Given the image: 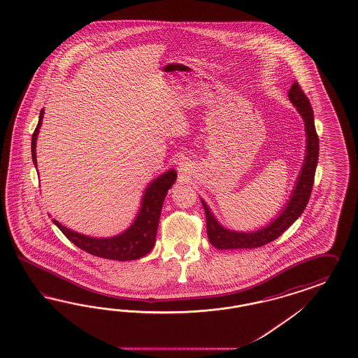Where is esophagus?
<instances>
[{"label":"esophagus","mask_w":358,"mask_h":358,"mask_svg":"<svg viewBox=\"0 0 358 358\" xmlns=\"http://www.w3.org/2000/svg\"><path fill=\"white\" fill-rule=\"evenodd\" d=\"M186 168H187V165H186V163H185V162H182V163H180V171H181V172H185V171H187Z\"/></svg>","instance_id":"esophagus-1"}]
</instances>
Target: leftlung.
Instances as JSON below:
<instances>
[{
  "mask_svg": "<svg viewBox=\"0 0 358 358\" xmlns=\"http://www.w3.org/2000/svg\"><path fill=\"white\" fill-rule=\"evenodd\" d=\"M287 96L298 108L299 114L302 115L304 126H306V134H307L306 159H304L303 168L301 171V176L294 189L293 196L287 203V206L285 207V210L282 211L281 215L274 219V222L268 227L262 228L260 231L250 232V234L228 231L226 228L222 227L217 223V219L213 217L206 203L202 201L205 214H206L207 236L210 243L217 250L259 248L271 243L273 240L280 238L282 234L302 215L304 208L308 203L313 186H314L316 164L319 159V138L315 129L314 111L299 83H294Z\"/></svg>",
  "mask_w": 358,
  "mask_h": 358,
  "instance_id": "left-lung-1",
  "label": "left lung"
}]
</instances>
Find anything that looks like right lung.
<instances>
[{
	"label": "right lung",
	"instance_id": "add662e5",
	"mask_svg": "<svg viewBox=\"0 0 358 358\" xmlns=\"http://www.w3.org/2000/svg\"><path fill=\"white\" fill-rule=\"evenodd\" d=\"M43 113V108H42L38 126L34 131L33 138H31V155H33V162L35 165H36V153H35L36 136L39 132V127L42 124ZM176 178H177L176 171L171 169L169 172L160 176L148 186V189L145 190V194L143 196L141 213L136 217V220L126 232L120 234L118 236L108 238H89L68 229L64 226H62L57 220H54V223L60 228V231L64 234L69 241H72L80 250H85L93 256L108 259V260H138L143 256H145L147 253H150L153 248L164 198L166 195V192L174 184Z\"/></svg>",
	"mask_w": 358,
	"mask_h": 358
}]
</instances>
